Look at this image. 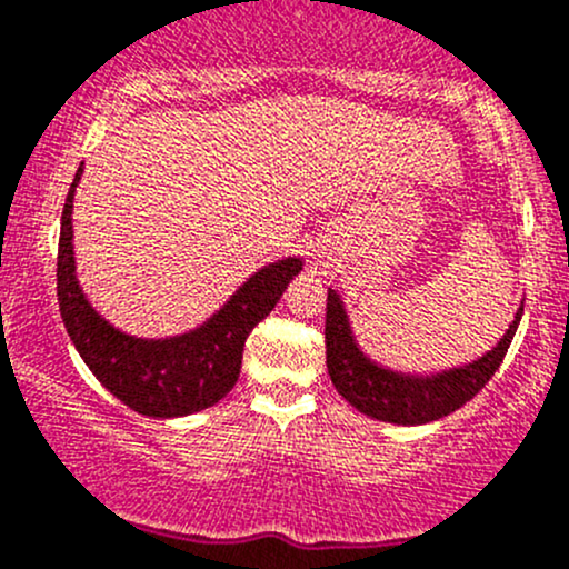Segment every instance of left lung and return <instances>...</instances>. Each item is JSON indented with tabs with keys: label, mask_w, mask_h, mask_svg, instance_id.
I'll use <instances>...</instances> for the list:
<instances>
[{
	"label": "left lung",
	"mask_w": 569,
	"mask_h": 569,
	"mask_svg": "<svg viewBox=\"0 0 569 569\" xmlns=\"http://www.w3.org/2000/svg\"><path fill=\"white\" fill-rule=\"evenodd\" d=\"M521 315H525V303L519 306L500 341L478 360L438 370V373H406V370L381 366L362 352L341 296L330 287L328 315H325L330 381L343 400H349L357 411L370 419L408 427L436 422L476 398L495 376L513 341Z\"/></svg>",
	"instance_id": "obj_1"
}]
</instances>
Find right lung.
<instances>
[{"label":"right lung","instance_id":"add662e5","mask_svg":"<svg viewBox=\"0 0 569 569\" xmlns=\"http://www.w3.org/2000/svg\"><path fill=\"white\" fill-rule=\"evenodd\" d=\"M74 174L61 214L59 236V309L63 328L86 366L93 370L120 403L152 419H174L203 411L231 392L239 381L247 336L271 315L292 277L303 268L301 258H282L254 271L207 322L169 338H137L107 322L93 309L78 282L72 244Z\"/></svg>","mask_w":569,"mask_h":569}]
</instances>
